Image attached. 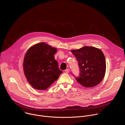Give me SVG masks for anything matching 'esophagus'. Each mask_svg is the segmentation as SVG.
Returning a JSON list of instances; mask_svg holds the SVG:
<instances>
[{"label": "esophagus", "instance_id": "esophagus-1", "mask_svg": "<svg viewBox=\"0 0 125 125\" xmlns=\"http://www.w3.org/2000/svg\"><path fill=\"white\" fill-rule=\"evenodd\" d=\"M65 72L66 73H68L69 72V69H65Z\"/></svg>", "mask_w": 125, "mask_h": 125}]
</instances>
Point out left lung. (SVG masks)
<instances>
[{
    "instance_id": "1",
    "label": "left lung",
    "mask_w": 125,
    "mask_h": 125,
    "mask_svg": "<svg viewBox=\"0 0 125 125\" xmlns=\"http://www.w3.org/2000/svg\"><path fill=\"white\" fill-rule=\"evenodd\" d=\"M77 59L80 68V75L75 78L81 85L92 88L100 83L106 71V61L103 52L94 47L84 46L79 49L72 50Z\"/></svg>"
}]
</instances>
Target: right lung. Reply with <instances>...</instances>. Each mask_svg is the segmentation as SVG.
<instances>
[{
    "label": "right lung",
    "instance_id": "1",
    "mask_svg": "<svg viewBox=\"0 0 125 125\" xmlns=\"http://www.w3.org/2000/svg\"><path fill=\"white\" fill-rule=\"evenodd\" d=\"M57 51L56 48L41 42L31 46L25 54L23 72L33 88L39 90L47 89L62 73L54 58Z\"/></svg>",
    "mask_w": 125,
    "mask_h": 125
}]
</instances>
